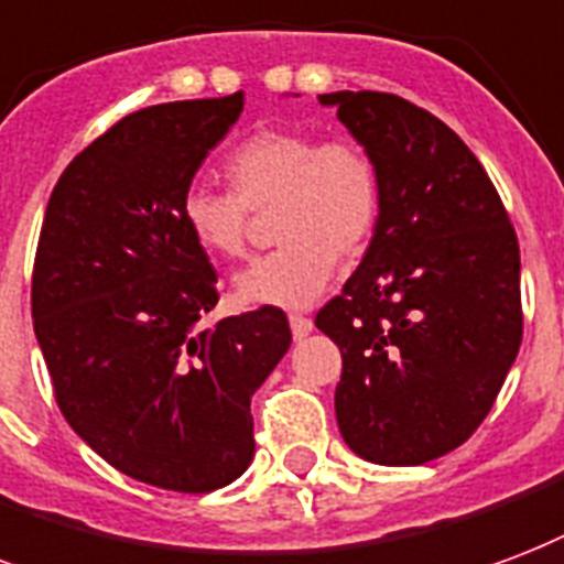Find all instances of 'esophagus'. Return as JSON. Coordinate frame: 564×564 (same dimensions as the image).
Listing matches in <instances>:
<instances>
[{
	"mask_svg": "<svg viewBox=\"0 0 564 564\" xmlns=\"http://www.w3.org/2000/svg\"><path fill=\"white\" fill-rule=\"evenodd\" d=\"M290 328H293V337L295 340H302V337H307L311 332H314V323L307 319V316H290Z\"/></svg>",
	"mask_w": 564,
	"mask_h": 564,
	"instance_id": "esophagus-1",
	"label": "esophagus"
}]
</instances>
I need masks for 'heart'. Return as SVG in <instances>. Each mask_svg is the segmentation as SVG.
Instances as JSON below:
<instances>
[{
	"mask_svg": "<svg viewBox=\"0 0 564 564\" xmlns=\"http://www.w3.org/2000/svg\"><path fill=\"white\" fill-rule=\"evenodd\" d=\"M229 191L194 182L178 199L187 236L215 260L245 253L248 208L278 203L281 248L232 278L236 302L299 311L325 293L337 253L367 248L382 218V176L373 154L356 140H319L311 131L265 128L227 158Z\"/></svg>",
	"mask_w": 564,
	"mask_h": 564,
	"instance_id": "obj_1",
	"label": "heart"
}]
</instances>
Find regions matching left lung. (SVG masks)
<instances>
[{
	"label": "left lung",
	"mask_w": 564,
	"mask_h": 564,
	"mask_svg": "<svg viewBox=\"0 0 564 564\" xmlns=\"http://www.w3.org/2000/svg\"><path fill=\"white\" fill-rule=\"evenodd\" d=\"M382 176V218L344 293L316 314L340 346L344 442L379 466L454 452L487 419L514 365L520 248L460 137L386 91H328Z\"/></svg>",
	"instance_id": "8db88e82"
}]
</instances>
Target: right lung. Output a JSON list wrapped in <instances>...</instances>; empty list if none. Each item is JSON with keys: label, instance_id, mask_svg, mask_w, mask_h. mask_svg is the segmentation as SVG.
<instances>
[{"label": "right lung", "instance_id": "add662e5", "mask_svg": "<svg viewBox=\"0 0 564 564\" xmlns=\"http://www.w3.org/2000/svg\"><path fill=\"white\" fill-rule=\"evenodd\" d=\"M245 95L124 116L50 194L32 319L74 433L137 481L208 494L253 460L250 398L293 344L281 307L206 325L218 274L178 199Z\"/></svg>", "mask_w": 564, "mask_h": 564}]
</instances>
